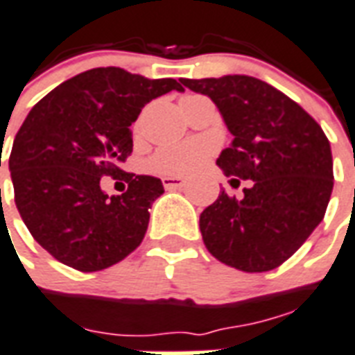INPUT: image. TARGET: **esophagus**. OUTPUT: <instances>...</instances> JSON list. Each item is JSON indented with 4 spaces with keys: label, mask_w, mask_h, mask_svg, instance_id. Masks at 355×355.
I'll list each match as a JSON object with an SVG mask.
<instances>
[{
    "label": "esophagus",
    "mask_w": 355,
    "mask_h": 355,
    "mask_svg": "<svg viewBox=\"0 0 355 355\" xmlns=\"http://www.w3.org/2000/svg\"><path fill=\"white\" fill-rule=\"evenodd\" d=\"M162 182H164L165 190H180L186 186V180L180 177H164Z\"/></svg>",
    "instance_id": "esophagus-1"
}]
</instances>
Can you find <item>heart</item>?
Listing matches in <instances>:
<instances>
[{
	"instance_id": "1",
	"label": "heart",
	"mask_w": 355,
	"mask_h": 355,
	"mask_svg": "<svg viewBox=\"0 0 355 355\" xmlns=\"http://www.w3.org/2000/svg\"><path fill=\"white\" fill-rule=\"evenodd\" d=\"M209 154H211L209 144L199 141L171 144L154 154L148 167L159 175H188L193 169H198L209 157Z\"/></svg>"
}]
</instances>
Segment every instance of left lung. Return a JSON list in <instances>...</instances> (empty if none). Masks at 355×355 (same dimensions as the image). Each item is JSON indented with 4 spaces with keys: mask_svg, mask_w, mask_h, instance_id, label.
Segmentation results:
<instances>
[{
    "mask_svg": "<svg viewBox=\"0 0 355 355\" xmlns=\"http://www.w3.org/2000/svg\"><path fill=\"white\" fill-rule=\"evenodd\" d=\"M180 83L211 97L233 135L218 167L225 177L252 180L243 199L222 190L201 212L207 250L239 271L277 269L324 220L333 190L329 141L303 107L259 78L225 75Z\"/></svg>",
    "mask_w": 355,
    "mask_h": 355,
    "instance_id": "left-lung-1",
    "label": "left lung"
}]
</instances>
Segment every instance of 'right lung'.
<instances>
[{"mask_svg":"<svg viewBox=\"0 0 355 355\" xmlns=\"http://www.w3.org/2000/svg\"><path fill=\"white\" fill-rule=\"evenodd\" d=\"M171 90L184 88L175 78L97 67L60 84L26 116L9 157L15 203L58 261L101 271L143 243L162 180L124 173L128 190L120 196H107L99 180L122 173L118 164L133 150L130 125Z\"/></svg>","mask_w":355,"mask_h":355,"instance_id":"add662e5","label":"right lung"}]
</instances>
